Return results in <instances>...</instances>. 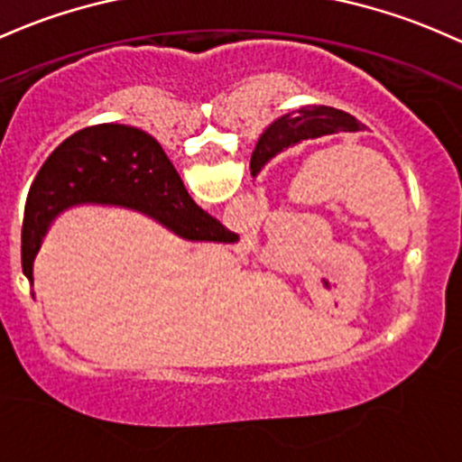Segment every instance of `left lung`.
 <instances>
[{"label":"left lung","mask_w":462,"mask_h":462,"mask_svg":"<svg viewBox=\"0 0 462 462\" xmlns=\"http://www.w3.org/2000/svg\"><path fill=\"white\" fill-rule=\"evenodd\" d=\"M361 123L348 112L328 106H306L284 114L266 127L251 156V173H257L271 158L309 138L328 136L337 132H359Z\"/></svg>","instance_id":"obj_1"}]
</instances>
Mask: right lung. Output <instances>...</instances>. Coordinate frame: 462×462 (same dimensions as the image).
I'll use <instances>...</instances> for the list:
<instances>
[{"instance_id":"obj_1","label":"right lung","mask_w":462,"mask_h":462,"mask_svg":"<svg viewBox=\"0 0 462 462\" xmlns=\"http://www.w3.org/2000/svg\"><path fill=\"white\" fill-rule=\"evenodd\" d=\"M77 205L141 211L191 242L237 240L191 200L156 138L138 127L101 123L66 138L32 180L22 226V269L31 284L48 226Z\"/></svg>"}]
</instances>
